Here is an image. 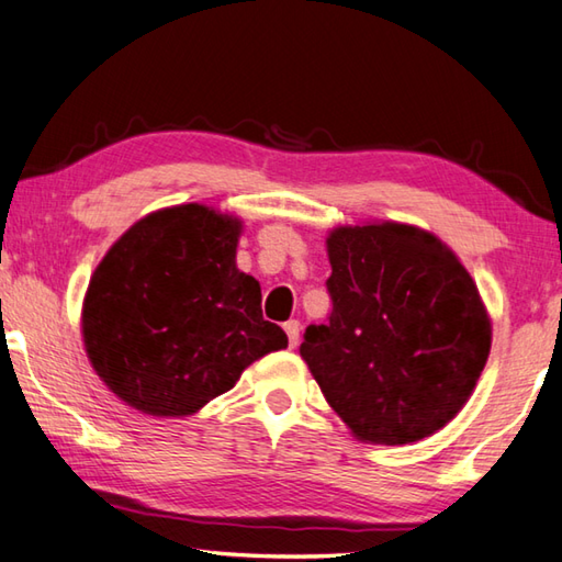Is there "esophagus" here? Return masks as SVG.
I'll list each match as a JSON object with an SVG mask.
<instances>
[{"instance_id":"obj_1","label":"esophagus","mask_w":562,"mask_h":562,"mask_svg":"<svg viewBox=\"0 0 562 562\" xmlns=\"http://www.w3.org/2000/svg\"><path fill=\"white\" fill-rule=\"evenodd\" d=\"M300 331H302V326L296 318H290V322L284 324V334H288V338H290V348H296V344H300Z\"/></svg>"}]
</instances>
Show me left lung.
<instances>
[{
  "label": "left lung",
  "instance_id": "1",
  "mask_svg": "<svg viewBox=\"0 0 562 562\" xmlns=\"http://www.w3.org/2000/svg\"><path fill=\"white\" fill-rule=\"evenodd\" d=\"M334 310L300 353L360 441L402 446L436 434L475 390L492 326L456 252L406 224L328 236Z\"/></svg>",
  "mask_w": 562,
  "mask_h": 562
}]
</instances>
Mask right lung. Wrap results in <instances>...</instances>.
<instances>
[{
  "label": "right lung",
  "instance_id": "1",
  "mask_svg": "<svg viewBox=\"0 0 562 562\" xmlns=\"http://www.w3.org/2000/svg\"><path fill=\"white\" fill-rule=\"evenodd\" d=\"M240 222L202 204L131 226L94 270L82 336L97 375L153 416H187L288 348L262 318L260 284L236 268Z\"/></svg>",
  "mask_w": 562,
  "mask_h": 562
}]
</instances>
